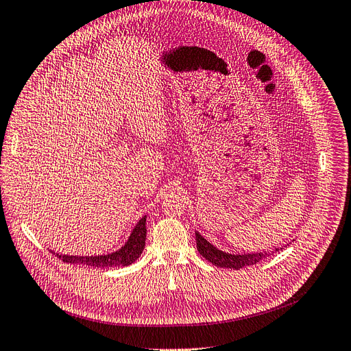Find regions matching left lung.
I'll return each instance as SVG.
<instances>
[{
    "label": "left lung",
    "mask_w": 351,
    "mask_h": 351,
    "mask_svg": "<svg viewBox=\"0 0 351 351\" xmlns=\"http://www.w3.org/2000/svg\"><path fill=\"white\" fill-rule=\"evenodd\" d=\"M195 237H197V249L199 252V254L202 257H205V261L211 262L213 265L218 266V267H230V269H241L245 266H252L256 265L263 258H266L267 256H270V253L265 252V253H249V254H230L226 252L218 250L217 247L211 243L206 241L198 231H195ZM279 250V249H276Z\"/></svg>",
    "instance_id": "1"
}]
</instances>
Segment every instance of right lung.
Masks as SVG:
<instances>
[{
  "mask_svg": "<svg viewBox=\"0 0 351 351\" xmlns=\"http://www.w3.org/2000/svg\"><path fill=\"white\" fill-rule=\"evenodd\" d=\"M146 217H143L134 230L132 231L128 241L123 245L119 252H114L111 254L104 256H68V254H59L53 253L56 257H59L62 262H66L71 265H84L90 267H121L128 266L133 262H136L140 257L143 249L146 244Z\"/></svg>",
  "mask_w": 351,
  "mask_h": 351,
  "instance_id": "obj_1",
  "label": "right lung"
}]
</instances>
